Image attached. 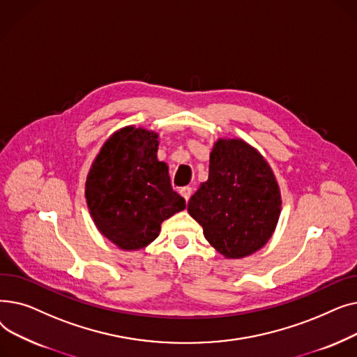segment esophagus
Instances as JSON below:
<instances>
[{"instance_id": "34e87169", "label": "esophagus", "mask_w": 357, "mask_h": 357, "mask_svg": "<svg viewBox=\"0 0 357 357\" xmlns=\"http://www.w3.org/2000/svg\"><path fill=\"white\" fill-rule=\"evenodd\" d=\"M181 195L185 198V201H188L192 195V188L191 186H183V188H181Z\"/></svg>"}]
</instances>
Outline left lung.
Listing matches in <instances>:
<instances>
[{
    "instance_id": "obj_1",
    "label": "left lung",
    "mask_w": 357,
    "mask_h": 357,
    "mask_svg": "<svg viewBox=\"0 0 357 357\" xmlns=\"http://www.w3.org/2000/svg\"><path fill=\"white\" fill-rule=\"evenodd\" d=\"M188 213L221 255L255 253L271 238L280 214L271 166L243 140L220 139L210 153L208 181L190 198Z\"/></svg>"
}]
</instances>
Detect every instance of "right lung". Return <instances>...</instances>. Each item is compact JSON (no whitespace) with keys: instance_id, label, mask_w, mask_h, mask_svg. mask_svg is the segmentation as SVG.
<instances>
[{"instance_id":"add662e5","label":"right lung","mask_w":357,"mask_h":357,"mask_svg":"<svg viewBox=\"0 0 357 357\" xmlns=\"http://www.w3.org/2000/svg\"><path fill=\"white\" fill-rule=\"evenodd\" d=\"M158 135L126 127L102 146L86 178L85 195L98 230L124 250L152 243L160 224L185 210L158 160Z\"/></svg>"}]
</instances>
